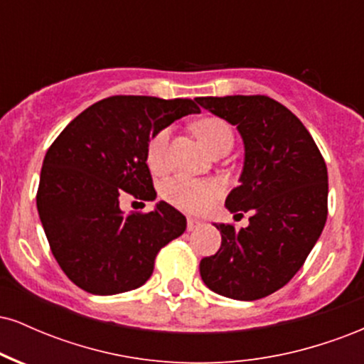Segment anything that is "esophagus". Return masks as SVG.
Masks as SVG:
<instances>
[{"label":"esophagus","instance_id":"obj_1","mask_svg":"<svg viewBox=\"0 0 364 364\" xmlns=\"http://www.w3.org/2000/svg\"><path fill=\"white\" fill-rule=\"evenodd\" d=\"M200 225H202V223H200V220L191 219V217H188V223H186V229H188V231H195V229L200 228Z\"/></svg>","mask_w":364,"mask_h":364}]
</instances>
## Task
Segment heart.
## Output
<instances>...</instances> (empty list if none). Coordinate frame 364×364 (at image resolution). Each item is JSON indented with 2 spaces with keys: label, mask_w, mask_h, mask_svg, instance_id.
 <instances>
[{
  "label": "heart",
  "mask_w": 364,
  "mask_h": 364,
  "mask_svg": "<svg viewBox=\"0 0 364 364\" xmlns=\"http://www.w3.org/2000/svg\"><path fill=\"white\" fill-rule=\"evenodd\" d=\"M195 132L212 152H217L224 145H232L235 133L231 124L223 118L200 119L195 124ZM171 140V127L161 128L152 135L147 145V164L154 173L161 174L168 168V147ZM162 198L173 207L186 212H202L212 205V202L223 193V185L214 179L173 178L161 188Z\"/></svg>",
  "instance_id": "b5f03b06"
}]
</instances>
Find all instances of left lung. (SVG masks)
I'll return each mask as SVG.
<instances>
[{
	"mask_svg": "<svg viewBox=\"0 0 364 364\" xmlns=\"http://www.w3.org/2000/svg\"><path fill=\"white\" fill-rule=\"evenodd\" d=\"M196 102L240 129L245 168L225 207L236 215L252 212L248 228L215 224L220 248L202 258L200 275L208 289L225 298H265L294 277L323 231L327 166L301 121L269 95L196 97Z\"/></svg>",
	"mask_w": 364,
	"mask_h": 364,
	"instance_id": "1",
	"label": "left lung"
}]
</instances>
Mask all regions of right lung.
Listing matches in <instances>:
<instances>
[{
	"mask_svg": "<svg viewBox=\"0 0 364 364\" xmlns=\"http://www.w3.org/2000/svg\"><path fill=\"white\" fill-rule=\"evenodd\" d=\"M191 112H200L191 99L112 95L80 112L48 149L37 210L54 258L80 289H136L161 248L185 232L186 217L169 203L123 214L119 200L156 198L149 140Z\"/></svg>",
	"mask_w": 364,
	"mask_h": 364,
	"instance_id": "1",
	"label": "right lung"
}]
</instances>
